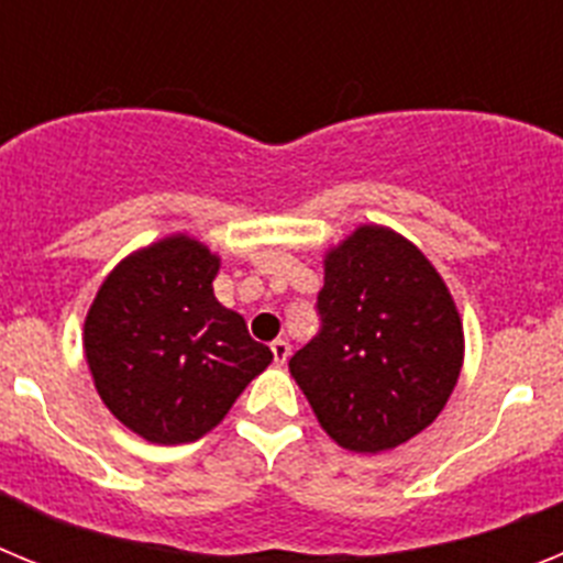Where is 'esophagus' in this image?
Returning <instances> with one entry per match:
<instances>
[{
  "instance_id": "34e87169",
  "label": "esophagus",
  "mask_w": 563,
  "mask_h": 563,
  "mask_svg": "<svg viewBox=\"0 0 563 563\" xmlns=\"http://www.w3.org/2000/svg\"><path fill=\"white\" fill-rule=\"evenodd\" d=\"M271 352H273V363H276V366H285L287 357H290V343H287L285 338H276V341L271 343Z\"/></svg>"
}]
</instances>
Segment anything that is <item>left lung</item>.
Here are the masks:
<instances>
[{
    "label": "left lung",
    "mask_w": 563,
    "mask_h": 563,
    "mask_svg": "<svg viewBox=\"0 0 563 563\" xmlns=\"http://www.w3.org/2000/svg\"><path fill=\"white\" fill-rule=\"evenodd\" d=\"M316 310L290 375L338 445L377 454L434 422L462 369V321L429 258L389 228H357L327 253Z\"/></svg>",
    "instance_id": "left-lung-1"
}]
</instances>
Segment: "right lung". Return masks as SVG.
<instances>
[{
    "mask_svg": "<svg viewBox=\"0 0 563 563\" xmlns=\"http://www.w3.org/2000/svg\"><path fill=\"white\" fill-rule=\"evenodd\" d=\"M217 271L197 239L168 236L123 258L89 307L84 352L98 395L143 440H200L273 361L213 298Z\"/></svg>",
    "mask_w": 563,
    "mask_h": 563,
    "instance_id": "obj_1",
    "label": "right lung"
}]
</instances>
